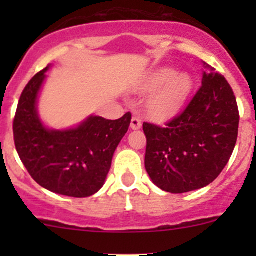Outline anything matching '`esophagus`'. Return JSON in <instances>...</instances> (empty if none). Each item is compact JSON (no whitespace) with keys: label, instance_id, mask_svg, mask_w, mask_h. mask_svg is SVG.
Listing matches in <instances>:
<instances>
[{"label":"esophagus","instance_id":"esophagus-1","mask_svg":"<svg viewBox=\"0 0 256 256\" xmlns=\"http://www.w3.org/2000/svg\"><path fill=\"white\" fill-rule=\"evenodd\" d=\"M130 126L132 130H140V128H142V120H141L140 118H138V116H134V118H131Z\"/></svg>","mask_w":256,"mask_h":256}]
</instances>
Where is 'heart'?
<instances>
[{"instance_id": "1", "label": "heart", "mask_w": 256, "mask_h": 256, "mask_svg": "<svg viewBox=\"0 0 256 256\" xmlns=\"http://www.w3.org/2000/svg\"><path fill=\"white\" fill-rule=\"evenodd\" d=\"M192 89L193 79L188 73H177L170 66L157 69L142 86L144 92H154L147 99V112L156 120L174 115L187 102Z\"/></svg>"}]
</instances>
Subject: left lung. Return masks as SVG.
<instances>
[{"instance_id": "1", "label": "left lung", "mask_w": 256, "mask_h": 256, "mask_svg": "<svg viewBox=\"0 0 256 256\" xmlns=\"http://www.w3.org/2000/svg\"><path fill=\"white\" fill-rule=\"evenodd\" d=\"M202 86L164 128L144 122V167L164 192L186 193L210 184L228 164L238 138L236 95L223 76L203 63Z\"/></svg>"}]
</instances>
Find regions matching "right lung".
<instances>
[{"instance_id": "add662e5", "label": "right lung", "mask_w": 256, "mask_h": 256, "mask_svg": "<svg viewBox=\"0 0 256 256\" xmlns=\"http://www.w3.org/2000/svg\"><path fill=\"white\" fill-rule=\"evenodd\" d=\"M49 68L36 74L20 95L14 121L16 150L43 188L68 197H90L104 186L114 152L128 130L131 114L118 120L90 115L66 130L47 128L37 104Z\"/></svg>"}]
</instances>
